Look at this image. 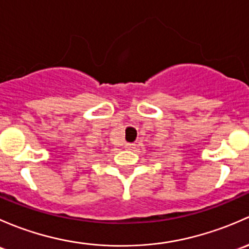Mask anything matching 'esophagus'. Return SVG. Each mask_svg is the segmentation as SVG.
<instances>
[{
  "mask_svg": "<svg viewBox=\"0 0 249 249\" xmlns=\"http://www.w3.org/2000/svg\"><path fill=\"white\" fill-rule=\"evenodd\" d=\"M124 147H125V148H134V147H135V143L125 142V143H124Z\"/></svg>",
  "mask_w": 249,
  "mask_h": 249,
  "instance_id": "obj_1",
  "label": "esophagus"
}]
</instances>
